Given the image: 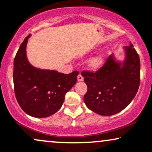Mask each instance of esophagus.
Instances as JSON below:
<instances>
[{
    "instance_id": "obj_1",
    "label": "esophagus",
    "mask_w": 152,
    "mask_h": 152,
    "mask_svg": "<svg viewBox=\"0 0 152 152\" xmlns=\"http://www.w3.org/2000/svg\"><path fill=\"white\" fill-rule=\"evenodd\" d=\"M77 79H78V81H79V82H81V81H83V76L81 74H79L78 76V77H77Z\"/></svg>"
}]
</instances>
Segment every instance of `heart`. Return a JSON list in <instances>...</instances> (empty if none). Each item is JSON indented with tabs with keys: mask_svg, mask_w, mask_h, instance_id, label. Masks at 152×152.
<instances>
[{
	"mask_svg": "<svg viewBox=\"0 0 152 152\" xmlns=\"http://www.w3.org/2000/svg\"><path fill=\"white\" fill-rule=\"evenodd\" d=\"M105 60V53H101L91 58L88 62V66L91 69L97 70L103 66Z\"/></svg>",
	"mask_w": 152,
	"mask_h": 152,
	"instance_id": "b5f03b06",
	"label": "heart"
}]
</instances>
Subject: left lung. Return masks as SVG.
Here are the masks:
<instances>
[{
    "mask_svg": "<svg viewBox=\"0 0 152 152\" xmlns=\"http://www.w3.org/2000/svg\"><path fill=\"white\" fill-rule=\"evenodd\" d=\"M122 48L124 57L112 54L95 73L83 72L88 91L84 102L88 109L102 116H111L126 108L137 93L140 82V60L130 42Z\"/></svg>",
    "mask_w": 152,
    "mask_h": 152,
    "instance_id": "1",
    "label": "left lung"
}]
</instances>
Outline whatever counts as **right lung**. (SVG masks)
<instances>
[{"instance_id": "right-lung-1", "label": "right lung", "mask_w": 152, "mask_h": 152, "mask_svg": "<svg viewBox=\"0 0 152 152\" xmlns=\"http://www.w3.org/2000/svg\"><path fill=\"white\" fill-rule=\"evenodd\" d=\"M31 34L21 44L14 59L15 97L22 110L35 118H45L59 110L64 95L77 82L78 72L69 74L33 66L26 55Z\"/></svg>"}]
</instances>
